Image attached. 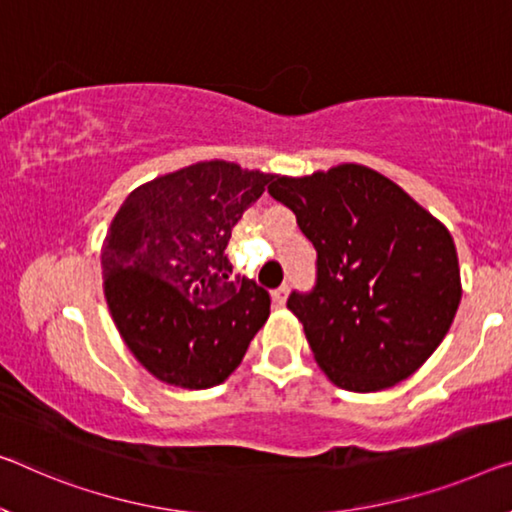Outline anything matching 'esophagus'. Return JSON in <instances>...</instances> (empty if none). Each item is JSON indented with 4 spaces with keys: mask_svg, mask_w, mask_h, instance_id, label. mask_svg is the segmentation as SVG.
Masks as SVG:
<instances>
[{
    "mask_svg": "<svg viewBox=\"0 0 512 512\" xmlns=\"http://www.w3.org/2000/svg\"><path fill=\"white\" fill-rule=\"evenodd\" d=\"M286 297H288V286H281V288H277V290H272V300H274V304L283 306V304H286Z\"/></svg>",
    "mask_w": 512,
    "mask_h": 512,
    "instance_id": "34e87169",
    "label": "esophagus"
}]
</instances>
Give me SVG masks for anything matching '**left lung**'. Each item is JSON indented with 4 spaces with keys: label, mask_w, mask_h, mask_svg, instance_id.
Instances as JSON below:
<instances>
[{
    "label": "left lung",
    "mask_w": 512,
    "mask_h": 512,
    "mask_svg": "<svg viewBox=\"0 0 512 512\" xmlns=\"http://www.w3.org/2000/svg\"><path fill=\"white\" fill-rule=\"evenodd\" d=\"M267 192L316 247V286L293 290L288 309L318 366L359 393L410 377L442 343L462 297L446 226L361 164L274 176Z\"/></svg>",
    "instance_id": "left-lung-1"
}]
</instances>
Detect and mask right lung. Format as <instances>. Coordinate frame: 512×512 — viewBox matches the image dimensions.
Segmentation results:
<instances>
[{
	"label": "right lung",
	"mask_w": 512,
	"mask_h": 512,
	"mask_svg": "<svg viewBox=\"0 0 512 512\" xmlns=\"http://www.w3.org/2000/svg\"><path fill=\"white\" fill-rule=\"evenodd\" d=\"M274 176L212 160L137 187L102 247L114 325L148 373L183 389L224 382L270 316V293L233 277L226 245Z\"/></svg>",
	"instance_id": "add662e5"
}]
</instances>
